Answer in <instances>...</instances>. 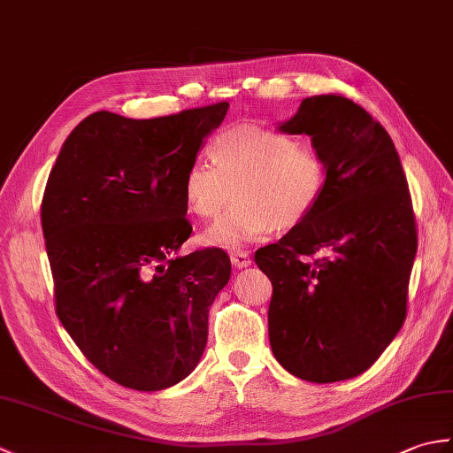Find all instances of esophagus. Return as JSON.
<instances>
[{"mask_svg":"<svg viewBox=\"0 0 453 453\" xmlns=\"http://www.w3.org/2000/svg\"><path fill=\"white\" fill-rule=\"evenodd\" d=\"M229 258H232V265L235 268H247L249 265H251V257H249L247 251H234L232 255H229Z\"/></svg>","mask_w":453,"mask_h":453,"instance_id":"esophagus-1","label":"esophagus"}]
</instances>
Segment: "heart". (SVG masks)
Segmentation results:
<instances>
[{
  "label": "heart",
  "instance_id": "b5f03b06",
  "mask_svg": "<svg viewBox=\"0 0 453 453\" xmlns=\"http://www.w3.org/2000/svg\"><path fill=\"white\" fill-rule=\"evenodd\" d=\"M211 159L196 157L182 175V196L192 214L216 218L202 234L210 247L239 249L294 227L313 214L325 192L326 163L310 143L261 127H234L211 140Z\"/></svg>",
  "mask_w": 453,
  "mask_h": 453
}]
</instances>
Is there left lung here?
I'll use <instances>...</instances> for the list:
<instances>
[{
  "instance_id": "left-lung-1",
  "label": "left lung",
  "mask_w": 453,
  "mask_h": 453,
  "mask_svg": "<svg viewBox=\"0 0 453 453\" xmlns=\"http://www.w3.org/2000/svg\"><path fill=\"white\" fill-rule=\"evenodd\" d=\"M278 130L311 138L326 182L310 218L255 253L273 282L268 339L296 378L350 380L407 317L417 224L405 171L386 128L342 95L303 99Z\"/></svg>"
}]
</instances>
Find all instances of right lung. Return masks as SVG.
I'll return each instance as SVG.
<instances>
[{
  "mask_svg": "<svg viewBox=\"0 0 453 453\" xmlns=\"http://www.w3.org/2000/svg\"><path fill=\"white\" fill-rule=\"evenodd\" d=\"M227 107L150 120L93 112L48 177L41 219L56 315L124 388L175 386L204 352L210 305L232 263L216 247L175 257L192 234L182 175Z\"/></svg>",
  "mask_w": 453,
  "mask_h": 453,
  "instance_id": "obj_1",
  "label": "right lung"
}]
</instances>
